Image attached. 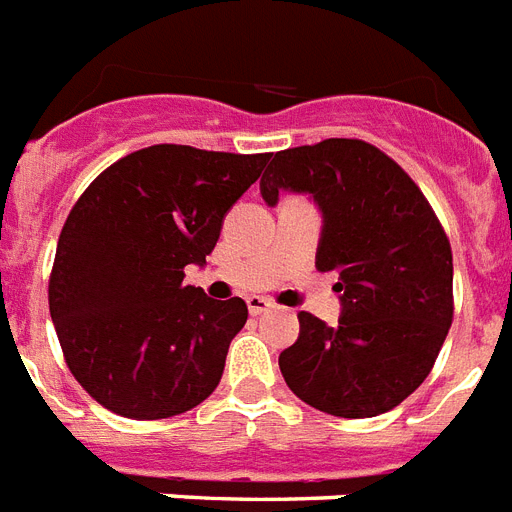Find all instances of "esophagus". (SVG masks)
I'll return each instance as SVG.
<instances>
[{
  "label": "esophagus",
  "instance_id": "esophagus-1",
  "mask_svg": "<svg viewBox=\"0 0 512 512\" xmlns=\"http://www.w3.org/2000/svg\"><path fill=\"white\" fill-rule=\"evenodd\" d=\"M245 304H248V312H251L253 317H259V314H267L269 309H272V301H269V298H261V296L245 298Z\"/></svg>",
  "mask_w": 512,
  "mask_h": 512
}]
</instances>
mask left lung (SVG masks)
I'll list each match as a JSON object with an SVG mask.
<instances>
[{
  "instance_id": "left-lung-1",
  "label": "left lung",
  "mask_w": 512,
  "mask_h": 512,
  "mask_svg": "<svg viewBox=\"0 0 512 512\" xmlns=\"http://www.w3.org/2000/svg\"><path fill=\"white\" fill-rule=\"evenodd\" d=\"M304 192L322 214L317 269L338 272L343 312L330 327L298 314L280 354L288 388L335 418H375L428 378L452 325V248L407 171L362 140L272 155L261 198Z\"/></svg>"
}]
</instances>
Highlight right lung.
Here are the masks:
<instances>
[{
    "mask_svg": "<svg viewBox=\"0 0 512 512\" xmlns=\"http://www.w3.org/2000/svg\"><path fill=\"white\" fill-rule=\"evenodd\" d=\"M269 153L153 145L102 171L65 219L49 314L65 362L105 410L161 420L198 407L248 320L243 298L185 285Z\"/></svg>",
    "mask_w": 512,
    "mask_h": 512,
    "instance_id": "right-lung-1",
    "label": "right lung"
}]
</instances>
